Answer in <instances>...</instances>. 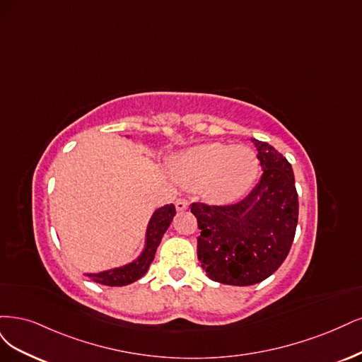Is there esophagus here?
<instances>
[{
  "label": "esophagus",
  "mask_w": 362,
  "mask_h": 362,
  "mask_svg": "<svg viewBox=\"0 0 362 362\" xmlns=\"http://www.w3.org/2000/svg\"><path fill=\"white\" fill-rule=\"evenodd\" d=\"M188 206H189V203H188V200H186V198H177L176 200V209L177 211H186V209H188Z\"/></svg>",
  "instance_id": "34e87169"
}]
</instances>
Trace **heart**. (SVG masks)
<instances>
[{"mask_svg": "<svg viewBox=\"0 0 362 362\" xmlns=\"http://www.w3.org/2000/svg\"><path fill=\"white\" fill-rule=\"evenodd\" d=\"M173 170L188 188H204L215 203H233L250 191L259 171L255 151L243 144L209 143L182 151Z\"/></svg>", "mask_w": 362, "mask_h": 362, "instance_id": "heart-1", "label": "heart"}]
</instances>
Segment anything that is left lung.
Instances as JSON below:
<instances>
[{
  "label": "left lung",
  "mask_w": 362,
  "mask_h": 362,
  "mask_svg": "<svg viewBox=\"0 0 362 362\" xmlns=\"http://www.w3.org/2000/svg\"><path fill=\"white\" fill-rule=\"evenodd\" d=\"M263 174L243 200L211 206L192 203L200 236L197 255L207 276L231 286H252L286 260L298 226V192L290 162L271 144L251 138Z\"/></svg>",
  "instance_id": "left-lung-1"
}]
</instances>
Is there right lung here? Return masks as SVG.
Returning <instances> with one entry per match:
<instances>
[{
  "instance_id": "add662e5",
  "label": "right lung",
  "mask_w": 362,
  "mask_h": 362,
  "mask_svg": "<svg viewBox=\"0 0 362 362\" xmlns=\"http://www.w3.org/2000/svg\"><path fill=\"white\" fill-rule=\"evenodd\" d=\"M174 215H176V207L173 204L160 207L153 214L147 227L146 250L141 254V257H139L136 262L123 267H117V269H112V271L100 272V274H88V276L93 279V281L103 286H111V287L127 286L141 278L147 272L150 263L153 262L156 248L159 247L164 233L170 227Z\"/></svg>"
}]
</instances>
